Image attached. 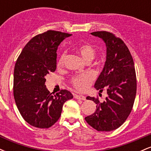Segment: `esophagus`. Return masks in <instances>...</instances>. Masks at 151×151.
<instances>
[{"label": "esophagus", "mask_w": 151, "mask_h": 151, "mask_svg": "<svg viewBox=\"0 0 151 151\" xmlns=\"http://www.w3.org/2000/svg\"><path fill=\"white\" fill-rule=\"evenodd\" d=\"M74 98L77 99H81V100H85L86 97L82 95H78V94H74Z\"/></svg>", "instance_id": "1"}]
</instances>
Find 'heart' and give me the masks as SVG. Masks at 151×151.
Masks as SVG:
<instances>
[{
    "instance_id": "obj_1",
    "label": "heart",
    "mask_w": 151,
    "mask_h": 151,
    "mask_svg": "<svg viewBox=\"0 0 151 151\" xmlns=\"http://www.w3.org/2000/svg\"><path fill=\"white\" fill-rule=\"evenodd\" d=\"M78 53L82 57L84 60L86 62H89L94 58L96 55V50L91 44L89 43H84L80 45L77 48ZM66 59V52H63L60 55V58L58 60V66L62 67L64 65ZM94 79V76L91 73L81 74L79 75L74 76L70 79V83L72 86L75 88L77 91H84L89 87L92 81Z\"/></svg>"
}]
</instances>
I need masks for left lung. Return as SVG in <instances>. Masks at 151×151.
Instances as JSON below:
<instances>
[{
  "instance_id": "8db88e82",
  "label": "left lung",
  "mask_w": 151,
  "mask_h": 151,
  "mask_svg": "<svg viewBox=\"0 0 151 151\" xmlns=\"http://www.w3.org/2000/svg\"><path fill=\"white\" fill-rule=\"evenodd\" d=\"M91 35L106 45V60L94 87L100 92L106 90L108 96L103 102L98 97H86L97 105L85 121L96 131H111L125 122L133 109L137 88L134 62L128 47L114 33L97 31Z\"/></svg>"
}]
</instances>
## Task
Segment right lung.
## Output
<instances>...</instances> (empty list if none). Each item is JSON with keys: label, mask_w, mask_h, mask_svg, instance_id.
Listing matches in <instances>:
<instances>
[{"label": "right lung", "mask_w": 151, "mask_h": 151, "mask_svg": "<svg viewBox=\"0 0 151 151\" xmlns=\"http://www.w3.org/2000/svg\"><path fill=\"white\" fill-rule=\"evenodd\" d=\"M71 34L47 30L29 41L17 59L13 94L19 111L32 126L47 129L60 119L64 104L73 96L66 89L52 95L45 85V76L57 67V50Z\"/></svg>", "instance_id": "add662e5"}]
</instances>
